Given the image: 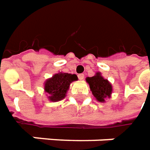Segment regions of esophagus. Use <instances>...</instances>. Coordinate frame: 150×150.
I'll list each match as a JSON object with an SVG mask.
<instances>
[{"label": "esophagus", "mask_w": 150, "mask_h": 150, "mask_svg": "<svg viewBox=\"0 0 150 150\" xmlns=\"http://www.w3.org/2000/svg\"><path fill=\"white\" fill-rule=\"evenodd\" d=\"M78 78H79V80H83L85 78V75L83 73H80V74H78Z\"/></svg>", "instance_id": "1"}]
</instances>
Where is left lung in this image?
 I'll return each mask as SVG.
<instances>
[{"label":"left lung","instance_id":"1","mask_svg":"<svg viewBox=\"0 0 150 150\" xmlns=\"http://www.w3.org/2000/svg\"><path fill=\"white\" fill-rule=\"evenodd\" d=\"M86 81L89 83L92 94L98 101L103 103L106 98H110L112 91V86L110 82L101 76L100 73L92 77H87Z\"/></svg>","mask_w":150,"mask_h":150}]
</instances>
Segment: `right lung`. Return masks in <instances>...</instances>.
<instances>
[{"instance_id": "1", "label": "right lung", "mask_w": 150, "mask_h": 150, "mask_svg": "<svg viewBox=\"0 0 150 150\" xmlns=\"http://www.w3.org/2000/svg\"><path fill=\"white\" fill-rule=\"evenodd\" d=\"M77 80V77L76 74L65 73H56L52 78L47 80L44 90L50 95L48 96L50 100L54 102L60 101L65 97L70 83Z\"/></svg>"}]
</instances>
